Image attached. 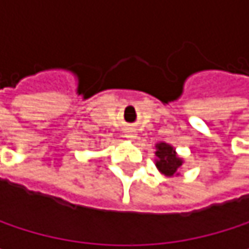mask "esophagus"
I'll return each instance as SVG.
<instances>
[{"label": "esophagus", "mask_w": 249, "mask_h": 249, "mask_svg": "<svg viewBox=\"0 0 249 249\" xmlns=\"http://www.w3.org/2000/svg\"><path fill=\"white\" fill-rule=\"evenodd\" d=\"M135 129H132V128H128V129H125V137L128 138V140H134L135 138Z\"/></svg>", "instance_id": "esophagus-1"}]
</instances>
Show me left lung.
I'll return each instance as SVG.
<instances>
[{
    "label": "left lung",
    "instance_id": "left-lung-1",
    "mask_svg": "<svg viewBox=\"0 0 249 249\" xmlns=\"http://www.w3.org/2000/svg\"><path fill=\"white\" fill-rule=\"evenodd\" d=\"M157 151H156V156H157V160H156V166L157 169L164 174V176H169L172 177L174 174H178V169L181 167L183 164V160L177 156L176 150L170 144H166V142H160L156 145Z\"/></svg>",
    "mask_w": 249,
    "mask_h": 249
}]
</instances>
